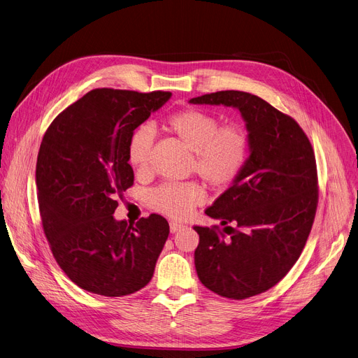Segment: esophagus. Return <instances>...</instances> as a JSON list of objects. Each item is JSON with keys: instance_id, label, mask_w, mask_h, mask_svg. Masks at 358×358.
<instances>
[{"instance_id": "1", "label": "esophagus", "mask_w": 358, "mask_h": 358, "mask_svg": "<svg viewBox=\"0 0 358 358\" xmlns=\"http://www.w3.org/2000/svg\"><path fill=\"white\" fill-rule=\"evenodd\" d=\"M184 227V224H181V223H176V222H171L170 223V230H171V233H177L178 230H181Z\"/></svg>"}]
</instances>
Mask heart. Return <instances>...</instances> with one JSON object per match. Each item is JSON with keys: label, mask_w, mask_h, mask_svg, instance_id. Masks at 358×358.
Listing matches in <instances>:
<instances>
[{"label": "heart", "mask_w": 358, "mask_h": 358, "mask_svg": "<svg viewBox=\"0 0 358 358\" xmlns=\"http://www.w3.org/2000/svg\"><path fill=\"white\" fill-rule=\"evenodd\" d=\"M207 110L187 108L166 116L162 128L193 152L192 171L214 189H226L243 173L250 154L248 131L239 124L220 125ZM154 132L136 128L128 141V161L136 173H145L151 159ZM206 199L204 188L194 181L164 182L148 194L151 208L174 219H182Z\"/></svg>", "instance_id": "b5f03b06"}]
</instances>
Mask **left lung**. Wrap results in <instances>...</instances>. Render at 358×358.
Returning a JSON list of instances; mask_svg holds the SVG:
<instances>
[{"label": "left lung", "mask_w": 358, "mask_h": 358, "mask_svg": "<svg viewBox=\"0 0 358 358\" xmlns=\"http://www.w3.org/2000/svg\"><path fill=\"white\" fill-rule=\"evenodd\" d=\"M189 102L233 106L246 121L245 170L206 210L226 227L194 226L201 283L223 298L246 299L273 288L302 253L318 206L315 154L294 117L252 93L220 90Z\"/></svg>", "instance_id": "8db88e82"}]
</instances>
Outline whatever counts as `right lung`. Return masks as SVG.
I'll list each match as a JSON object with an SVG mask.
<instances>
[{
	"instance_id": "1",
	"label": "right lung",
	"mask_w": 358,
	"mask_h": 358,
	"mask_svg": "<svg viewBox=\"0 0 358 358\" xmlns=\"http://www.w3.org/2000/svg\"><path fill=\"white\" fill-rule=\"evenodd\" d=\"M171 92L99 87L60 112L37 155L40 216L50 250L79 288L103 296L131 295L151 280L170 233L159 214L116 222L117 197L134 185L131 134Z\"/></svg>"
}]
</instances>
